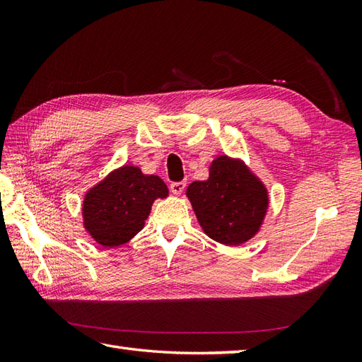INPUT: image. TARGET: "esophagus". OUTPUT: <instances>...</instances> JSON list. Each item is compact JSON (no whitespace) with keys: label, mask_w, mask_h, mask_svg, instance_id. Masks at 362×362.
<instances>
[{"label":"esophagus","mask_w":362,"mask_h":362,"mask_svg":"<svg viewBox=\"0 0 362 362\" xmlns=\"http://www.w3.org/2000/svg\"><path fill=\"white\" fill-rule=\"evenodd\" d=\"M185 187H187L185 182H173L171 183V191L174 194H180L182 191L185 189Z\"/></svg>","instance_id":"1"}]
</instances>
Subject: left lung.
<instances>
[{
  "instance_id": "1",
  "label": "left lung",
  "mask_w": 362,
  "mask_h": 362,
  "mask_svg": "<svg viewBox=\"0 0 362 362\" xmlns=\"http://www.w3.org/2000/svg\"><path fill=\"white\" fill-rule=\"evenodd\" d=\"M187 194L204 232L227 245L250 240L267 206L264 187L247 168L228 157L214 160L209 179L191 183Z\"/></svg>"
}]
</instances>
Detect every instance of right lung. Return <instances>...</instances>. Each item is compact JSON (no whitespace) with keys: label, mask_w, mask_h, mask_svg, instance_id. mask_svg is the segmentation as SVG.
<instances>
[{"label":"right lung","mask_w":362,"mask_h":362,"mask_svg":"<svg viewBox=\"0 0 362 362\" xmlns=\"http://www.w3.org/2000/svg\"><path fill=\"white\" fill-rule=\"evenodd\" d=\"M166 196L168 188L158 175L122 166L88 191L82 209L83 224L95 241L117 247L140 232L152 202Z\"/></svg>","instance_id":"1"}]
</instances>
